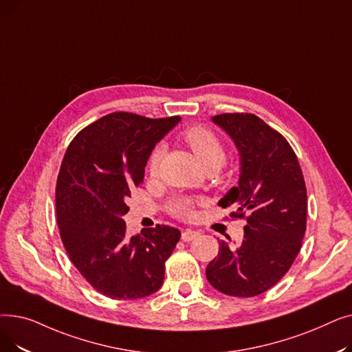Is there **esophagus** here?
Returning <instances> with one entry per match:
<instances>
[{"label":"esophagus","instance_id":"34e87169","mask_svg":"<svg viewBox=\"0 0 352 352\" xmlns=\"http://www.w3.org/2000/svg\"><path fill=\"white\" fill-rule=\"evenodd\" d=\"M198 235H199L198 231H194V230H191V228H187V230H182V232H181V239H182V241L188 243V241H192V239H195Z\"/></svg>","mask_w":352,"mask_h":352}]
</instances>
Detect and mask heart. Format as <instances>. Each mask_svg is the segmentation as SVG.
<instances>
[{
  "mask_svg": "<svg viewBox=\"0 0 352 352\" xmlns=\"http://www.w3.org/2000/svg\"><path fill=\"white\" fill-rule=\"evenodd\" d=\"M182 141L186 142L199 164L208 168V166H219L226 161V148L221 142V140L206 126H190L181 134ZM164 155V146H155L150 158H148V171L151 175L158 173L160 161ZM168 211L179 218H187L192 214V201L187 197H178L174 198L168 204Z\"/></svg>",
  "mask_w": 352,
  "mask_h": 352,
  "instance_id": "b5f03b06",
  "label": "heart"
}]
</instances>
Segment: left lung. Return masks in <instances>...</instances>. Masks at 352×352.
<instances>
[{"label": "left lung", "instance_id": "obj_1", "mask_svg": "<svg viewBox=\"0 0 352 352\" xmlns=\"http://www.w3.org/2000/svg\"><path fill=\"white\" fill-rule=\"evenodd\" d=\"M238 148V186L218 206L235 207L245 218L238 247L219 241L207 265L208 283L232 297H255L278 283L297 258L307 228V188L297 155L288 141L254 114L212 117Z\"/></svg>", "mask_w": 352, "mask_h": 352}]
</instances>
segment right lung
<instances>
[{"label": "right lung", "instance_id": "1", "mask_svg": "<svg viewBox=\"0 0 352 352\" xmlns=\"http://www.w3.org/2000/svg\"><path fill=\"white\" fill-rule=\"evenodd\" d=\"M179 120L113 113L81 129L67 148L55 188L60 235L71 263L105 297L138 300L162 287L181 232L157 226L128 238L122 215L155 144Z\"/></svg>", "mask_w": 352, "mask_h": 352}]
</instances>
